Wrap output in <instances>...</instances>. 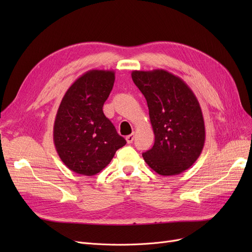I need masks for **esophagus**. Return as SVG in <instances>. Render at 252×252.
Instances as JSON below:
<instances>
[{
	"mask_svg": "<svg viewBox=\"0 0 252 252\" xmlns=\"http://www.w3.org/2000/svg\"><path fill=\"white\" fill-rule=\"evenodd\" d=\"M133 140H134V133H131V134L126 136V141L128 144H131L133 142Z\"/></svg>",
	"mask_w": 252,
	"mask_h": 252,
	"instance_id": "esophagus-1",
	"label": "esophagus"
}]
</instances>
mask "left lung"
Listing matches in <instances>:
<instances>
[{"instance_id": "8db88e82", "label": "left lung", "mask_w": 252, "mask_h": 252, "mask_svg": "<svg viewBox=\"0 0 252 252\" xmlns=\"http://www.w3.org/2000/svg\"><path fill=\"white\" fill-rule=\"evenodd\" d=\"M131 78L146 98L155 133L154 147L144 152V161L165 177L187 170L205 143L204 118L193 91L164 69L133 70Z\"/></svg>"}]
</instances>
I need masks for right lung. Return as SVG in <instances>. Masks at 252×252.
I'll list each match as a JSON object with an SVG mask.
<instances>
[{"instance_id":"1","label":"right lung","mask_w":252,"mask_h":252,"mask_svg":"<svg viewBox=\"0 0 252 252\" xmlns=\"http://www.w3.org/2000/svg\"><path fill=\"white\" fill-rule=\"evenodd\" d=\"M114 78L113 70L85 72L67 89L59 106L53 143L61 161L78 174L98 173L126 144L103 112Z\"/></svg>"}]
</instances>
